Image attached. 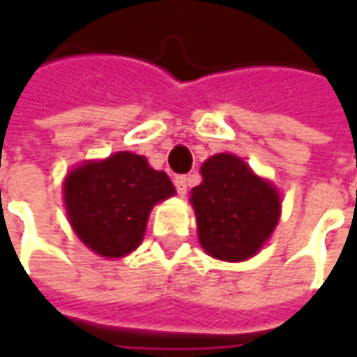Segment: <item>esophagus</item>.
<instances>
[{
  "label": "esophagus",
  "instance_id": "esophagus-1",
  "mask_svg": "<svg viewBox=\"0 0 357 357\" xmlns=\"http://www.w3.org/2000/svg\"><path fill=\"white\" fill-rule=\"evenodd\" d=\"M174 185H176L179 195H185L187 185H189V179H187V176H178V178L174 179Z\"/></svg>",
  "mask_w": 357,
  "mask_h": 357
}]
</instances>
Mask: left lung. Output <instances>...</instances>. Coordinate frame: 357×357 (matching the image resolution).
Wrapping results in <instances>:
<instances>
[{
    "label": "left lung",
    "instance_id": "obj_1",
    "mask_svg": "<svg viewBox=\"0 0 357 357\" xmlns=\"http://www.w3.org/2000/svg\"><path fill=\"white\" fill-rule=\"evenodd\" d=\"M201 174V185L193 187L189 199L201 247L224 262L252 258L271 237L281 216L277 189L229 153L210 156Z\"/></svg>",
    "mask_w": 357,
    "mask_h": 357
}]
</instances>
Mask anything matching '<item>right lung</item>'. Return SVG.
Masks as SVG:
<instances>
[{"label":"right lung","instance_id":"obj_1","mask_svg":"<svg viewBox=\"0 0 357 357\" xmlns=\"http://www.w3.org/2000/svg\"><path fill=\"white\" fill-rule=\"evenodd\" d=\"M63 193L78 239L102 258H122L141 245L153 206L176 189L145 156L120 151L74 168Z\"/></svg>","mask_w":357,"mask_h":357}]
</instances>
